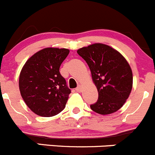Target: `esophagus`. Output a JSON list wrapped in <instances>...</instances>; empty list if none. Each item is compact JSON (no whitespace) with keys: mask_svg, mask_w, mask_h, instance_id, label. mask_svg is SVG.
Returning <instances> with one entry per match:
<instances>
[{"mask_svg":"<svg viewBox=\"0 0 155 155\" xmlns=\"http://www.w3.org/2000/svg\"><path fill=\"white\" fill-rule=\"evenodd\" d=\"M76 91L79 92V93L82 91V87H81V85H78V87L76 88Z\"/></svg>","mask_w":155,"mask_h":155,"instance_id":"1","label":"esophagus"}]
</instances>
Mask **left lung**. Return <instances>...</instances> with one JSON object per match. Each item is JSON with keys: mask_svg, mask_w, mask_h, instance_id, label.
<instances>
[{"mask_svg": "<svg viewBox=\"0 0 155 155\" xmlns=\"http://www.w3.org/2000/svg\"><path fill=\"white\" fill-rule=\"evenodd\" d=\"M88 65L98 90L97 102L90 105L95 112L105 115L118 111L133 88V72L123 55L110 46L95 43L78 50Z\"/></svg>", "mask_w": 155, "mask_h": 155, "instance_id": "8db88e82", "label": "left lung"}]
</instances>
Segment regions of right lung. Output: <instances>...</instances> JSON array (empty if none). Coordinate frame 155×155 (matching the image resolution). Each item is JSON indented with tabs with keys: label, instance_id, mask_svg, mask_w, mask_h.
Wrapping results in <instances>:
<instances>
[{
	"label": "right lung",
	"instance_id": "add662e5",
	"mask_svg": "<svg viewBox=\"0 0 155 155\" xmlns=\"http://www.w3.org/2000/svg\"><path fill=\"white\" fill-rule=\"evenodd\" d=\"M69 50L47 47L32 55L20 71L19 87L26 105L41 117H53L65 108L71 90L59 73Z\"/></svg>",
	"mask_w": 155,
	"mask_h": 155
}]
</instances>
